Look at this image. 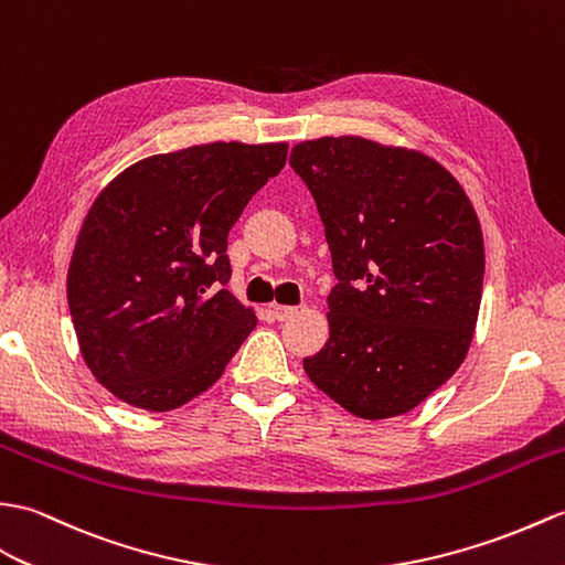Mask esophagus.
Returning <instances> with one entry per match:
<instances>
[{
    "label": "esophagus",
    "instance_id": "esophagus-1",
    "mask_svg": "<svg viewBox=\"0 0 565 565\" xmlns=\"http://www.w3.org/2000/svg\"><path fill=\"white\" fill-rule=\"evenodd\" d=\"M271 312H274V318H277L279 322H284V320H288V318H294V315H296V308H291V306H277V303H274V306H271Z\"/></svg>",
    "mask_w": 565,
    "mask_h": 565
}]
</instances>
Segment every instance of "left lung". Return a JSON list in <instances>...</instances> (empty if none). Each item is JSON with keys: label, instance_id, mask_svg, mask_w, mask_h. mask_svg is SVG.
Wrapping results in <instances>:
<instances>
[{"label": "left lung", "instance_id": "left-lung-1", "mask_svg": "<svg viewBox=\"0 0 565 565\" xmlns=\"http://www.w3.org/2000/svg\"><path fill=\"white\" fill-rule=\"evenodd\" d=\"M330 243V339L303 359L324 395L361 418L406 414L467 356L483 288L475 206L428 156L361 137L291 149Z\"/></svg>", "mask_w": 565, "mask_h": 565}]
</instances>
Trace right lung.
<instances>
[{
    "mask_svg": "<svg viewBox=\"0 0 565 565\" xmlns=\"http://www.w3.org/2000/svg\"><path fill=\"white\" fill-rule=\"evenodd\" d=\"M286 153V143H202L129 166L98 194L67 300L82 356L115 397L178 409L255 330V312L226 288L228 231Z\"/></svg>",
    "mask_w": 565,
    "mask_h": 565,
    "instance_id": "add662e5",
    "label": "right lung"
}]
</instances>
